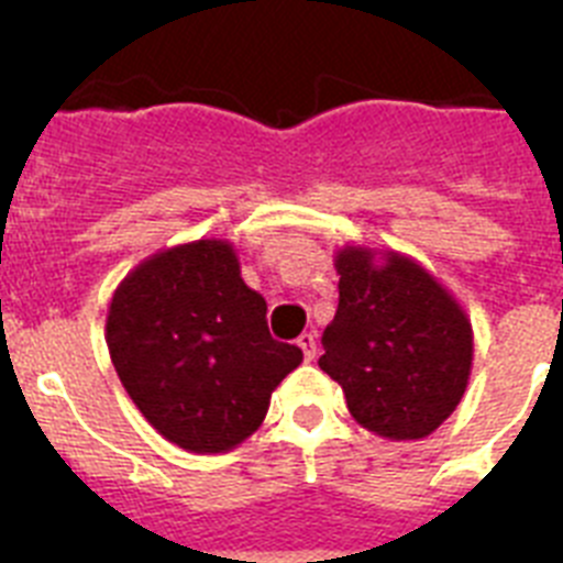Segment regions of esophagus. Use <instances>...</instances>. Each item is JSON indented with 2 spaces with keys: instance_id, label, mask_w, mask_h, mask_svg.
<instances>
[{
  "instance_id": "34e87169",
  "label": "esophagus",
  "mask_w": 563,
  "mask_h": 563,
  "mask_svg": "<svg viewBox=\"0 0 563 563\" xmlns=\"http://www.w3.org/2000/svg\"><path fill=\"white\" fill-rule=\"evenodd\" d=\"M298 346H301V352H305L307 361H312L316 357V335L312 332H305V335H298Z\"/></svg>"
}]
</instances>
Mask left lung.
I'll return each mask as SVG.
<instances>
[{"instance_id":"1","label":"left lung","mask_w":563,"mask_h":563,"mask_svg":"<svg viewBox=\"0 0 563 563\" xmlns=\"http://www.w3.org/2000/svg\"><path fill=\"white\" fill-rule=\"evenodd\" d=\"M338 310L318 366L346 409L391 442L434 434L460 406L474 366V327L440 278L391 247L335 251Z\"/></svg>"}]
</instances>
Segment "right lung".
<instances>
[{"instance_id":"add662e5","label":"right lung","mask_w":563,"mask_h":563,"mask_svg":"<svg viewBox=\"0 0 563 563\" xmlns=\"http://www.w3.org/2000/svg\"><path fill=\"white\" fill-rule=\"evenodd\" d=\"M228 239L161 247L114 287L107 346L148 426L188 454H225L262 426L276 386L305 361L267 332Z\"/></svg>"}]
</instances>
